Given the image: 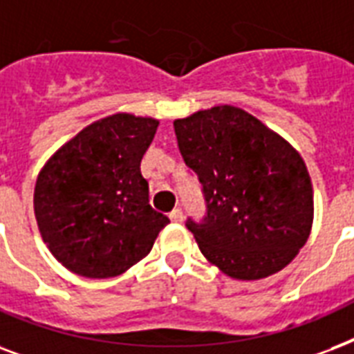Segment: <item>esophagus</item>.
I'll return each instance as SVG.
<instances>
[{"instance_id":"obj_1","label":"esophagus","mask_w":354,"mask_h":354,"mask_svg":"<svg viewBox=\"0 0 354 354\" xmlns=\"http://www.w3.org/2000/svg\"><path fill=\"white\" fill-rule=\"evenodd\" d=\"M183 218H185V216H183V210H180V208H174V210L169 212V220L175 221V223H180Z\"/></svg>"}]
</instances>
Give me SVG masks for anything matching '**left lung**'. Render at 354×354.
Wrapping results in <instances>:
<instances>
[{
	"mask_svg": "<svg viewBox=\"0 0 354 354\" xmlns=\"http://www.w3.org/2000/svg\"><path fill=\"white\" fill-rule=\"evenodd\" d=\"M174 129L205 196L203 220H186L205 259L242 281L288 266L314 218L310 175L299 153L231 105L175 120Z\"/></svg>",
	"mask_w": 354,
	"mask_h": 354,
	"instance_id": "1",
	"label": "left lung"
}]
</instances>
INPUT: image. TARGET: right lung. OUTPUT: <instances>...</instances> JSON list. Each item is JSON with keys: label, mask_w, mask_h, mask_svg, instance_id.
Here are the masks:
<instances>
[{"label": "right lung", "mask_w": 354, "mask_h": 354, "mask_svg": "<svg viewBox=\"0 0 354 354\" xmlns=\"http://www.w3.org/2000/svg\"><path fill=\"white\" fill-rule=\"evenodd\" d=\"M158 122L114 114L84 127L44 166L35 216L60 264L88 279L122 275L151 251L168 216L149 205L140 162Z\"/></svg>", "instance_id": "obj_1"}]
</instances>
